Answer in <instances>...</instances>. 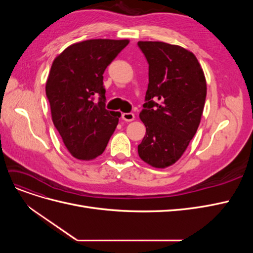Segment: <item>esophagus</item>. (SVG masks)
I'll return each mask as SVG.
<instances>
[{
    "label": "esophagus",
    "mask_w": 253,
    "mask_h": 253,
    "mask_svg": "<svg viewBox=\"0 0 253 253\" xmlns=\"http://www.w3.org/2000/svg\"><path fill=\"white\" fill-rule=\"evenodd\" d=\"M121 117L125 121H133L135 119V115L133 113H124Z\"/></svg>",
    "instance_id": "1"
}]
</instances>
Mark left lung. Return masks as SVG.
Returning <instances> with one entry per match:
<instances>
[{
  "label": "left lung",
  "mask_w": 253,
  "mask_h": 253,
  "mask_svg": "<svg viewBox=\"0 0 253 253\" xmlns=\"http://www.w3.org/2000/svg\"><path fill=\"white\" fill-rule=\"evenodd\" d=\"M149 63V85L139 117L145 135L139 157L164 169L181 157L193 138L205 106L207 83L193 52L178 45L139 41Z\"/></svg>",
  "instance_id": "obj_1"
}]
</instances>
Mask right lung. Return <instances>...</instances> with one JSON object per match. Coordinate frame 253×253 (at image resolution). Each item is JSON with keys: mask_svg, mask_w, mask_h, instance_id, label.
I'll return each mask as SVG.
<instances>
[{"mask_svg": "<svg viewBox=\"0 0 253 253\" xmlns=\"http://www.w3.org/2000/svg\"><path fill=\"white\" fill-rule=\"evenodd\" d=\"M128 40L93 39L72 44L56 57L46 81L51 119L77 159L101 155L121 114L105 109L103 73ZM99 96L98 103L93 101Z\"/></svg>", "mask_w": 253, "mask_h": 253, "instance_id": "add662e5", "label": "right lung"}]
</instances>
